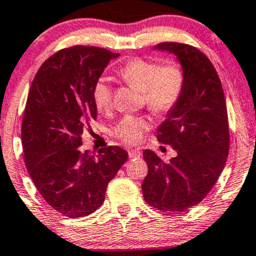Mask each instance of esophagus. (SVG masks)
Instances as JSON below:
<instances>
[{"mask_svg": "<svg viewBox=\"0 0 256 256\" xmlns=\"http://www.w3.org/2000/svg\"><path fill=\"white\" fill-rule=\"evenodd\" d=\"M142 156L141 150L138 148H135V150H128V157L130 158H140Z\"/></svg>", "mask_w": 256, "mask_h": 256, "instance_id": "obj_1", "label": "esophagus"}]
</instances>
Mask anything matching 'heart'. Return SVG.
I'll return each mask as SVG.
<instances>
[{
	"label": "heart",
	"mask_w": 256,
	"mask_h": 256,
	"mask_svg": "<svg viewBox=\"0 0 256 256\" xmlns=\"http://www.w3.org/2000/svg\"><path fill=\"white\" fill-rule=\"evenodd\" d=\"M120 77L144 92V100L156 112H166L176 104L184 88L185 74L182 66L169 62L160 66L154 61L135 58L119 71ZM94 106L99 112H108L112 104V90L106 80H98L93 86ZM150 128L146 116H124L112 128L115 137L124 142L136 144L141 141Z\"/></svg>",
	"instance_id": "1"
}]
</instances>
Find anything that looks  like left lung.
Instances as JSON below:
<instances>
[{"mask_svg": "<svg viewBox=\"0 0 256 256\" xmlns=\"http://www.w3.org/2000/svg\"><path fill=\"white\" fill-rule=\"evenodd\" d=\"M176 56L185 74L176 104L158 128L157 138L176 156L164 163L144 150L148 174L142 182L144 201L164 212H182L206 198L226 166L230 150L227 106L216 70L205 54L179 42L153 48Z\"/></svg>", "mask_w": 256, "mask_h": 256, "instance_id": "obj_1", "label": "left lung"}]
</instances>
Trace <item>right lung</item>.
Instances as JSON below:
<instances>
[{
    "label": "right lung",
    "instance_id": "obj_1",
    "mask_svg": "<svg viewBox=\"0 0 256 256\" xmlns=\"http://www.w3.org/2000/svg\"><path fill=\"white\" fill-rule=\"evenodd\" d=\"M116 58L82 45L58 51L40 66L26 99L22 122L26 169L42 198L70 218L99 208L108 184L128 160L118 146L104 147L98 156L80 150L83 130L96 120L94 83Z\"/></svg>",
    "mask_w": 256,
    "mask_h": 256
}]
</instances>
